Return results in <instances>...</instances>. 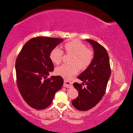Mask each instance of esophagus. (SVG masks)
<instances>
[{
	"mask_svg": "<svg viewBox=\"0 0 133 133\" xmlns=\"http://www.w3.org/2000/svg\"><path fill=\"white\" fill-rule=\"evenodd\" d=\"M63 85L64 87H67V88H70V87H73L72 83L70 82H69V81H67V80H64Z\"/></svg>",
	"mask_w": 133,
	"mask_h": 133,
	"instance_id": "1",
	"label": "esophagus"
}]
</instances>
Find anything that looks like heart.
I'll return each instance as SVG.
<instances>
[{"label":"heart","instance_id":"1","mask_svg":"<svg viewBox=\"0 0 133 133\" xmlns=\"http://www.w3.org/2000/svg\"><path fill=\"white\" fill-rule=\"evenodd\" d=\"M64 49L67 54L74 55L71 65L62 64L56 67V73L66 78H69L77 74L78 67L85 70L91 64L94 57V52L82 42L78 41L69 42L64 44ZM64 52L58 47L53 49L50 53V58L53 63L58 64L61 63Z\"/></svg>","mask_w":133,"mask_h":133}]
</instances>
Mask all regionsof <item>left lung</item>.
I'll list each match as a JSON object with an SVG mask.
<instances>
[{
    "instance_id": "obj_1",
    "label": "left lung",
    "mask_w": 133,
    "mask_h": 133,
    "mask_svg": "<svg viewBox=\"0 0 133 133\" xmlns=\"http://www.w3.org/2000/svg\"><path fill=\"white\" fill-rule=\"evenodd\" d=\"M86 40L93 47V60L88 68L77 77L83 82L82 84L73 83L78 96L72 101V104L80 111L92 109L102 100L111 75L109 56L106 49L94 40Z\"/></svg>"
}]
</instances>
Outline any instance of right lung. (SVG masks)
Instances as JSON below:
<instances>
[{
    "label": "right lung",
    "instance_id": "obj_1",
    "mask_svg": "<svg viewBox=\"0 0 133 133\" xmlns=\"http://www.w3.org/2000/svg\"><path fill=\"white\" fill-rule=\"evenodd\" d=\"M63 40L43 36L32 38L17 56L15 68L18 89L27 104L33 109L43 110L50 105L55 93L63 84L60 76L47 78L54 70L50 51Z\"/></svg>",
    "mask_w": 133,
    "mask_h": 133
}]
</instances>
